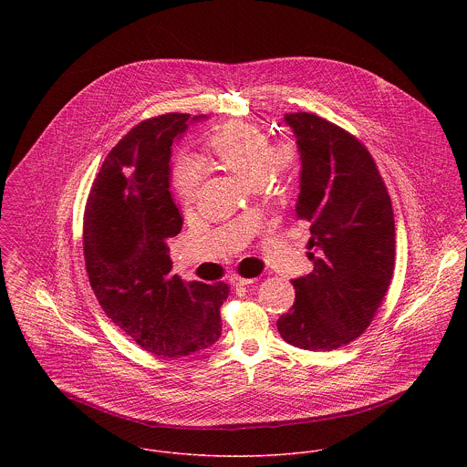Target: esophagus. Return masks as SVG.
Masks as SVG:
<instances>
[{"label": "esophagus", "mask_w": 467, "mask_h": 467, "mask_svg": "<svg viewBox=\"0 0 467 467\" xmlns=\"http://www.w3.org/2000/svg\"><path fill=\"white\" fill-rule=\"evenodd\" d=\"M254 282H255V278H244V276H239V275H232L230 276V284L232 285H250Z\"/></svg>", "instance_id": "1"}]
</instances>
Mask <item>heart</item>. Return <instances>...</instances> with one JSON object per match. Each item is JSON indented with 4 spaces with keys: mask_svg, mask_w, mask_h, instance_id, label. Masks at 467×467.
Masks as SVG:
<instances>
[{
    "mask_svg": "<svg viewBox=\"0 0 467 467\" xmlns=\"http://www.w3.org/2000/svg\"><path fill=\"white\" fill-rule=\"evenodd\" d=\"M206 150L226 169L252 187H261L271 176L295 169L296 147L291 141H269L261 128L248 122H230L206 138ZM202 171L194 160L182 158L174 169V187L185 206L200 198Z\"/></svg>",
    "mask_w": 467,
    "mask_h": 467,
    "instance_id": "b5f03b06",
    "label": "heart"
}]
</instances>
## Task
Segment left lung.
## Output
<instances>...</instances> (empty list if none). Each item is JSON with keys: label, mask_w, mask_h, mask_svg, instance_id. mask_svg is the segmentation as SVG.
Wrapping results in <instances>:
<instances>
[{"label": "left lung", "mask_w": 467, "mask_h": 467, "mask_svg": "<svg viewBox=\"0 0 467 467\" xmlns=\"http://www.w3.org/2000/svg\"><path fill=\"white\" fill-rule=\"evenodd\" d=\"M300 152L296 219L309 224V275L293 278L295 304L276 320L289 345L333 350L363 333L390 285L392 201L367 147L313 113H289Z\"/></svg>", "instance_id": "8db88e82"}]
</instances>
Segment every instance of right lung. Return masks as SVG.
Wrapping results in <instances>:
<instances>
[{
  "label": "right lung",
  "instance_id": "add662e5",
  "mask_svg": "<svg viewBox=\"0 0 467 467\" xmlns=\"http://www.w3.org/2000/svg\"><path fill=\"white\" fill-rule=\"evenodd\" d=\"M206 115L145 120L106 156L84 213V261L91 289L115 326L141 348L182 358L221 336L228 285L171 275L167 239L183 219L171 196V147Z\"/></svg>",
  "mask_w": 467,
  "mask_h": 467
}]
</instances>
